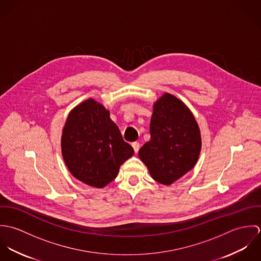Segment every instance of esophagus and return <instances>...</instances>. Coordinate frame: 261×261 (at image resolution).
Masks as SVG:
<instances>
[{
  "mask_svg": "<svg viewBox=\"0 0 261 261\" xmlns=\"http://www.w3.org/2000/svg\"><path fill=\"white\" fill-rule=\"evenodd\" d=\"M132 146H133V148H134L136 152H138V151H139V149H140V144H139L138 142L133 143V144H132Z\"/></svg>",
  "mask_w": 261,
  "mask_h": 261,
  "instance_id": "1",
  "label": "esophagus"
}]
</instances>
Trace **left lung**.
<instances>
[{
	"label": "left lung",
	"mask_w": 261,
	"mask_h": 261,
	"mask_svg": "<svg viewBox=\"0 0 261 261\" xmlns=\"http://www.w3.org/2000/svg\"><path fill=\"white\" fill-rule=\"evenodd\" d=\"M149 133L139 156L154 181L171 185L198 161L202 146L198 123L182 100L165 93L153 105Z\"/></svg>",
	"instance_id": "left-lung-1"
}]
</instances>
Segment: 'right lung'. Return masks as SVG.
Returning <instances> with one entry per match:
<instances>
[{
	"mask_svg": "<svg viewBox=\"0 0 261 261\" xmlns=\"http://www.w3.org/2000/svg\"><path fill=\"white\" fill-rule=\"evenodd\" d=\"M63 160L75 178L103 188L115 179L119 167L134 153L110 112L92 98L69 112L61 137Z\"/></svg>",
	"mask_w": 261,
	"mask_h": 261,
	"instance_id": "add662e5",
	"label": "right lung"
}]
</instances>
